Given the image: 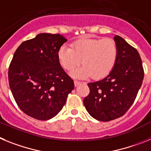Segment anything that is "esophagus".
Instances as JSON below:
<instances>
[{
  "instance_id": "obj_1",
  "label": "esophagus",
  "mask_w": 151,
  "mask_h": 151,
  "mask_svg": "<svg viewBox=\"0 0 151 151\" xmlns=\"http://www.w3.org/2000/svg\"><path fill=\"white\" fill-rule=\"evenodd\" d=\"M81 83V82H80V81H74V85H75V86H77L78 85H80Z\"/></svg>"
}]
</instances>
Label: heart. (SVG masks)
I'll return each instance as SVG.
<instances>
[{
  "label": "heart",
  "mask_w": 151,
  "mask_h": 151,
  "mask_svg": "<svg viewBox=\"0 0 151 151\" xmlns=\"http://www.w3.org/2000/svg\"><path fill=\"white\" fill-rule=\"evenodd\" d=\"M117 57V45L109 38L79 39L72 43L71 48L62 45L58 51L60 64L69 71L81 65L82 60L83 66L70 73L76 78L106 77L113 69Z\"/></svg>",
  "instance_id": "obj_1"
}]
</instances>
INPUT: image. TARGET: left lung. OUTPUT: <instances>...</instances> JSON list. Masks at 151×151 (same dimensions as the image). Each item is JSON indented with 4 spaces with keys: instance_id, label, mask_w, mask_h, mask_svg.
Here are the masks:
<instances>
[{
    "instance_id": "1",
    "label": "left lung",
    "mask_w": 151,
    "mask_h": 151,
    "mask_svg": "<svg viewBox=\"0 0 151 151\" xmlns=\"http://www.w3.org/2000/svg\"><path fill=\"white\" fill-rule=\"evenodd\" d=\"M114 40L118 57L113 69L103 79L89 83L90 94L83 99L89 114L102 122L125 114L135 100L145 74L138 52L120 36Z\"/></svg>"
}]
</instances>
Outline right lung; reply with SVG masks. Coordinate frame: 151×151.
Wrapping results in <instances>:
<instances>
[{
  "label": "right lung",
  "mask_w": 151,
  "mask_h": 151,
  "mask_svg": "<svg viewBox=\"0 0 151 151\" xmlns=\"http://www.w3.org/2000/svg\"><path fill=\"white\" fill-rule=\"evenodd\" d=\"M66 42L60 34L40 33L14 52L9 85L18 106L30 117L44 121L55 117L74 90V81L58 58V51Z\"/></svg>",
  "instance_id": "1"
}]
</instances>
